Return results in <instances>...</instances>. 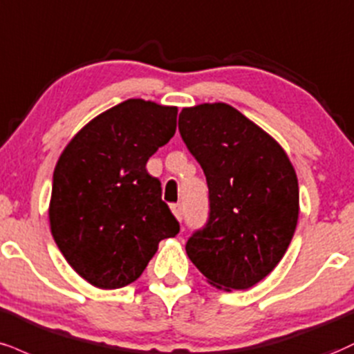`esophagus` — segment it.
I'll list each match as a JSON object with an SVG mask.
<instances>
[{"instance_id":"esophagus-1","label":"esophagus","mask_w":354,"mask_h":354,"mask_svg":"<svg viewBox=\"0 0 354 354\" xmlns=\"http://www.w3.org/2000/svg\"><path fill=\"white\" fill-rule=\"evenodd\" d=\"M171 211H173L174 218H176L178 221L183 219V206H181V204H173Z\"/></svg>"}]
</instances>
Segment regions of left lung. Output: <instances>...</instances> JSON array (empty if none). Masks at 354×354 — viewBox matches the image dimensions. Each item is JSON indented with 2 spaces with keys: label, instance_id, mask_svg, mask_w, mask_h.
<instances>
[{
  "label": "left lung",
  "instance_id": "left-lung-1",
  "mask_svg": "<svg viewBox=\"0 0 354 354\" xmlns=\"http://www.w3.org/2000/svg\"><path fill=\"white\" fill-rule=\"evenodd\" d=\"M178 127L209 188V218L186 254L214 287L250 288L290 245L299 221L295 169L269 133L223 102L183 109Z\"/></svg>",
  "mask_w": 354,
  "mask_h": 354
}]
</instances>
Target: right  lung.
<instances>
[{
    "label": "right lung",
    "mask_w": 354,
    "mask_h": 354,
    "mask_svg": "<svg viewBox=\"0 0 354 354\" xmlns=\"http://www.w3.org/2000/svg\"><path fill=\"white\" fill-rule=\"evenodd\" d=\"M176 107L129 99L97 115L59 156L50 232L66 261L93 287L135 282L180 232L147 161L176 131Z\"/></svg>",
    "instance_id": "right-lung-1"
}]
</instances>
